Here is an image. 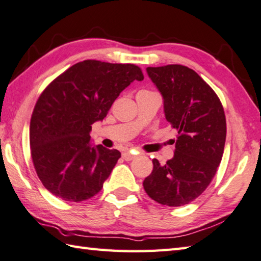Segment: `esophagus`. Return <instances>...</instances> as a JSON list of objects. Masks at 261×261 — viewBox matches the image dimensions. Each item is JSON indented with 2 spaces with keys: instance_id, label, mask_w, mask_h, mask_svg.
<instances>
[{
  "instance_id": "esophagus-1",
  "label": "esophagus",
  "mask_w": 261,
  "mask_h": 261,
  "mask_svg": "<svg viewBox=\"0 0 261 261\" xmlns=\"http://www.w3.org/2000/svg\"><path fill=\"white\" fill-rule=\"evenodd\" d=\"M122 158L125 159L126 161H130V160H133L135 158V155L132 154L129 150H127V151H123V153H122Z\"/></svg>"
}]
</instances>
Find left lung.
Here are the masks:
<instances>
[{
  "mask_svg": "<svg viewBox=\"0 0 261 261\" xmlns=\"http://www.w3.org/2000/svg\"><path fill=\"white\" fill-rule=\"evenodd\" d=\"M147 73L162 95L167 121L178 135L174 158L164 166L154 159L143 188L162 205L182 206L197 198L217 171L225 146V114L217 94L189 67H147Z\"/></svg>",
  "mask_w": 261,
  "mask_h": 261,
  "instance_id": "8db88e82",
  "label": "left lung"
}]
</instances>
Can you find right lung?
<instances>
[{
    "label": "right lung",
    "mask_w": 261,
    "mask_h": 261,
    "mask_svg": "<svg viewBox=\"0 0 261 261\" xmlns=\"http://www.w3.org/2000/svg\"><path fill=\"white\" fill-rule=\"evenodd\" d=\"M134 80H143L134 64L84 61L38 98L30 121L31 158L43 186L56 197L82 202L101 190L121 154L92 144V125L102 121Z\"/></svg>",
    "instance_id": "right-lung-1"
}]
</instances>
